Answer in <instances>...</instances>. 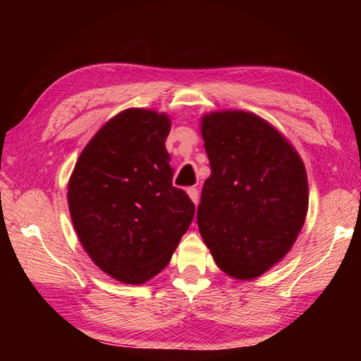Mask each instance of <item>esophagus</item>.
Segmentation results:
<instances>
[{
    "instance_id": "34e87169",
    "label": "esophagus",
    "mask_w": 361,
    "mask_h": 361,
    "mask_svg": "<svg viewBox=\"0 0 361 361\" xmlns=\"http://www.w3.org/2000/svg\"><path fill=\"white\" fill-rule=\"evenodd\" d=\"M188 194H189V197H191L192 202L197 205L199 204V189L197 188H189Z\"/></svg>"
}]
</instances>
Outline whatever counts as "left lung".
<instances>
[{
    "instance_id": "obj_1",
    "label": "left lung",
    "mask_w": 361,
    "mask_h": 361,
    "mask_svg": "<svg viewBox=\"0 0 361 361\" xmlns=\"http://www.w3.org/2000/svg\"><path fill=\"white\" fill-rule=\"evenodd\" d=\"M212 175L204 183L197 224L218 267L255 279L288 253L309 205L305 169L293 146L258 116H204Z\"/></svg>"
}]
</instances>
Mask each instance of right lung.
<instances>
[{
  "mask_svg": "<svg viewBox=\"0 0 361 361\" xmlns=\"http://www.w3.org/2000/svg\"><path fill=\"white\" fill-rule=\"evenodd\" d=\"M169 132L166 114L126 109L90 140L68 183L79 240L119 282L143 283L161 272L194 218L192 200L172 185Z\"/></svg>",
  "mask_w": 361,
  "mask_h": 361,
  "instance_id": "add662e5",
  "label": "right lung"
}]
</instances>
